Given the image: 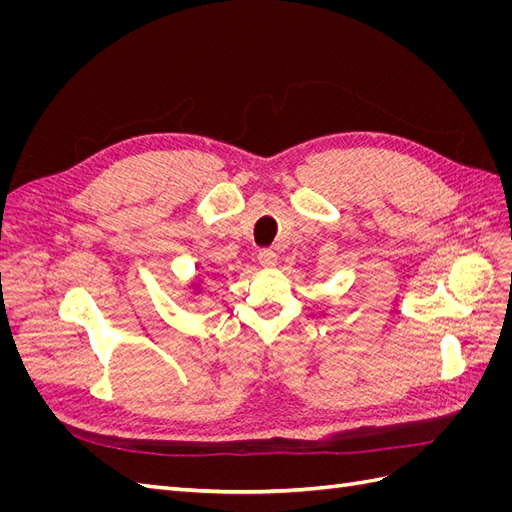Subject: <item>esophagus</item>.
Segmentation results:
<instances>
[{
	"mask_svg": "<svg viewBox=\"0 0 512 512\" xmlns=\"http://www.w3.org/2000/svg\"><path fill=\"white\" fill-rule=\"evenodd\" d=\"M258 262L262 267H273L277 262V254L271 250V247H262V250H258Z\"/></svg>",
	"mask_w": 512,
	"mask_h": 512,
	"instance_id": "esophagus-1",
	"label": "esophagus"
}]
</instances>
